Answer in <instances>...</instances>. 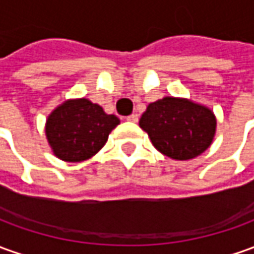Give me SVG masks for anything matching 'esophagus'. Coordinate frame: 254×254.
Returning <instances> with one entry per match:
<instances>
[{"mask_svg":"<svg viewBox=\"0 0 254 254\" xmlns=\"http://www.w3.org/2000/svg\"><path fill=\"white\" fill-rule=\"evenodd\" d=\"M127 120H128V122H132V123H137V122H138V115H137V113H132V115H130V116L127 117Z\"/></svg>","mask_w":254,"mask_h":254,"instance_id":"obj_1","label":"esophagus"}]
</instances>
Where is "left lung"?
Wrapping results in <instances>:
<instances>
[{
  "label": "left lung",
  "instance_id": "8db88e82",
  "mask_svg": "<svg viewBox=\"0 0 254 254\" xmlns=\"http://www.w3.org/2000/svg\"><path fill=\"white\" fill-rule=\"evenodd\" d=\"M216 124L209 108L174 97L148 105L139 120L153 146L176 160H190L203 153L214 138Z\"/></svg>",
  "mask_w": 254,
  "mask_h": 254
}]
</instances>
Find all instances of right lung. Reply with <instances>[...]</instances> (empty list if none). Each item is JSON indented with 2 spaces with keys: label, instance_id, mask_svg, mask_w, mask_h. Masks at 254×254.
I'll list each match as a JSON object with an SVG mask.
<instances>
[{
  "label": "right lung",
  "instance_id": "obj_1",
  "mask_svg": "<svg viewBox=\"0 0 254 254\" xmlns=\"http://www.w3.org/2000/svg\"><path fill=\"white\" fill-rule=\"evenodd\" d=\"M120 123L85 98L69 99L51 113L45 124L48 144L64 162H83L106 144L110 131Z\"/></svg>",
  "mask_w": 254,
  "mask_h": 254
}]
</instances>
